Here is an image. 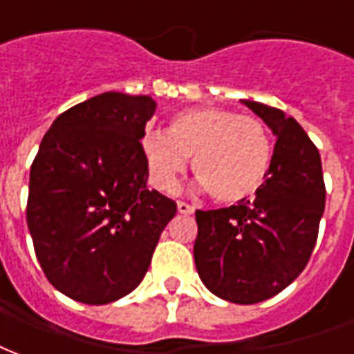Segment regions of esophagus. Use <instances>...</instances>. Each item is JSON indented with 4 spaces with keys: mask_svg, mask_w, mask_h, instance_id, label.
<instances>
[{
    "mask_svg": "<svg viewBox=\"0 0 354 354\" xmlns=\"http://www.w3.org/2000/svg\"><path fill=\"white\" fill-rule=\"evenodd\" d=\"M178 212L180 214H193L195 212V206L184 203V201H178Z\"/></svg>",
    "mask_w": 354,
    "mask_h": 354,
    "instance_id": "obj_1",
    "label": "esophagus"
}]
</instances>
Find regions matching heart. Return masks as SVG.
<instances>
[{
    "instance_id": "heart-1",
    "label": "heart",
    "mask_w": 354,
    "mask_h": 354,
    "mask_svg": "<svg viewBox=\"0 0 354 354\" xmlns=\"http://www.w3.org/2000/svg\"><path fill=\"white\" fill-rule=\"evenodd\" d=\"M144 159L159 189L176 191L187 159L193 174L216 203L255 195L270 172L274 144L263 120L227 109H193L170 120L167 133L146 131Z\"/></svg>"
}]
</instances>
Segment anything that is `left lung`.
<instances>
[{
	"label": "left lung",
	"instance_id": "obj_1",
	"mask_svg": "<svg viewBox=\"0 0 354 354\" xmlns=\"http://www.w3.org/2000/svg\"><path fill=\"white\" fill-rule=\"evenodd\" d=\"M277 137L270 172L255 193L219 210H197L193 248L203 283L234 304L272 298L310 261L324 212L323 167L317 146L279 109L242 101Z\"/></svg>",
	"mask_w": 354,
	"mask_h": 354
}]
</instances>
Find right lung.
I'll list each match as a JSON object with an SVG mask.
<instances>
[{
	"label": "right lung",
	"instance_id": "add662e5",
	"mask_svg": "<svg viewBox=\"0 0 354 354\" xmlns=\"http://www.w3.org/2000/svg\"><path fill=\"white\" fill-rule=\"evenodd\" d=\"M153 114L148 95L91 97L54 120L31 163L26 217L35 255L77 302L129 295L176 216L172 198L146 187L140 138Z\"/></svg>",
	"mask_w": 354,
	"mask_h": 354
}]
</instances>
